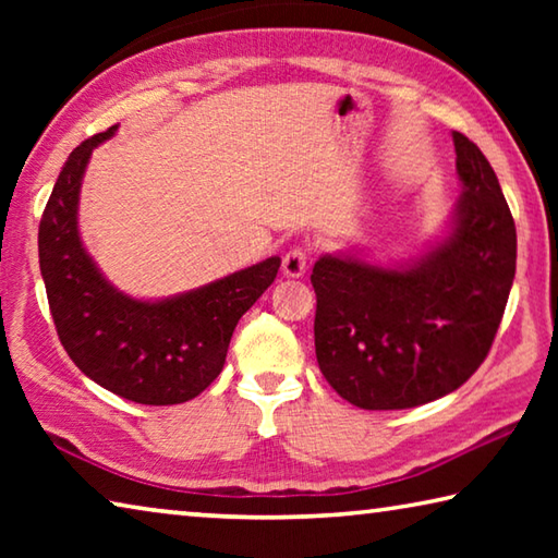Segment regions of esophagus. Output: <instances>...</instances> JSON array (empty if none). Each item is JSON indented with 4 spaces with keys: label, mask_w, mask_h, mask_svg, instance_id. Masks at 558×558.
I'll list each match as a JSON object with an SVG mask.
<instances>
[{
    "label": "esophagus",
    "mask_w": 558,
    "mask_h": 558,
    "mask_svg": "<svg viewBox=\"0 0 558 558\" xmlns=\"http://www.w3.org/2000/svg\"><path fill=\"white\" fill-rule=\"evenodd\" d=\"M307 270V248H302V245H295V248H290L286 256H282V272H286L288 278H302Z\"/></svg>",
    "instance_id": "1"
}]
</instances>
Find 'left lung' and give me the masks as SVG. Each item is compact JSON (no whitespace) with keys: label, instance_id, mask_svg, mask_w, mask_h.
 I'll list each match as a JSON object with an SVG mask.
<instances>
[{"label":"left lung","instance_id":"8db88e82","mask_svg":"<svg viewBox=\"0 0 558 558\" xmlns=\"http://www.w3.org/2000/svg\"><path fill=\"white\" fill-rule=\"evenodd\" d=\"M462 194L436 243L379 266L325 253L313 268L319 372L344 401L399 411L465 384L493 347L512 290L517 231L495 169L452 132Z\"/></svg>","mask_w":558,"mask_h":558}]
</instances>
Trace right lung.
I'll use <instances>...</instances> for the list:
<instances>
[{"label": "right lung", "instance_id": "right-lung-1", "mask_svg": "<svg viewBox=\"0 0 558 558\" xmlns=\"http://www.w3.org/2000/svg\"><path fill=\"white\" fill-rule=\"evenodd\" d=\"M98 132L65 159L39 223V266L56 332L73 364L102 389L145 405L199 396L221 374L239 319L276 280L280 258L162 300H140L102 276L78 231V199Z\"/></svg>", "mask_w": 558, "mask_h": 558}]
</instances>
